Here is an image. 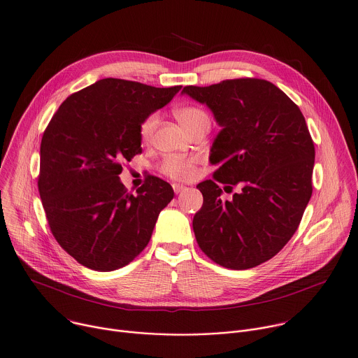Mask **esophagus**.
Listing matches in <instances>:
<instances>
[{"mask_svg":"<svg viewBox=\"0 0 358 358\" xmlns=\"http://www.w3.org/2000/svg\"><path fill=\"white\" fill-rule=\"evenodd\" d=\"M173 189H174V192H176V194H181V192H184V191L187 189V187H185V185H182V184H177V182H174V184H173Z\"/></svg>","mask_w":358,"mask_h":358,"instance_id":"obj_1","label":"esophagus"}]
</instances>
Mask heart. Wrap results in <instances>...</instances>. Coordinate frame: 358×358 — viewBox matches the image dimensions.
Instances as JSON below:
<instances>
[{
  "label": "heart",
  "mask_w": 358,
  "mask_h": 358,
  "mask_svg": "<svg viewBox=\"0 0 358 358\" xmlns=\"http://www.w3.org/2000/svg\"><path fill=\"white\" fill-rule=\"evenodd\" d=\"M176 116L178 122L188 131H194L202 124H209L208 113L195 105H185L176 110ZM159 124V113L152 112L145 116L139 127V135L143 143H149L153 138V134ZM162 174L178 180V181H188L195 176L196 171V159L194 157H180V156H167L159 166Z\"/></svg>",
  "instance_id": "b5f03b06"
}]
</instances>
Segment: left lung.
Returning <instances> with one entry per match:
<instances>
[{
  "label": "left lung",
  "mask_w": 358,
  "mask_h": 358,
  "mask_svg": "<svg viewBox=\"0 0 358 358\" xmlns=\"http://www.w3.org/2000/svg\"><path fill=\"white\" fill-rule=\"evenodd\" d=\"M182 92L206 103L222 131L199 182L203 205L192 227L199 249L216 264L248 270L273 259L296 231L312 195L315 145L298 105L262 78L223 80ZM237 183L231 201L220 198Z\"/></svg>",
  "instance_id": "1"
}]
</instances>
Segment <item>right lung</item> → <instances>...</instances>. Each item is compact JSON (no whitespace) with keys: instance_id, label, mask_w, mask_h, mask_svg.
<instances>
[{"instance_id":"obj_1","label":"right lung","mask_w":358,"mask_h":358,"mask_svg":"<svg viewBox=\"0 0 358 358\" xmlns=\"http://www.w3.org/2000/svg\"><path fill=\"white\" fill-rule=\"evenodd\" d=\"M180 90L103 78L67 96L52 116L41 143L38 188L52 234L81 266L113 271L148 246L174 191L149 176L134 195L117 176L124 162L142 153V119Z\"/></svg>"}]
</instances>
